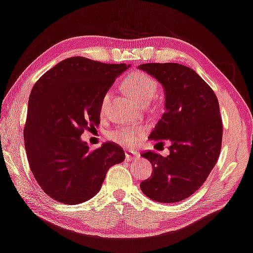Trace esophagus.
<instances>
[{
    "instance_id": "1",
    "label": "esophagus",
    "mask_w": 253,
    "mask_h": 253,
    "mask_svg": "<svg viewBox=\"0 0 253 253\" xmlns=\"http://www.w3.org/2000/svg\"><path fill=\"white\" fill-rule=\"evenodd\" d=\"M140 158V154L139 152L136 151H133V150H129L126 152V159L127 161H132V160H136Z\"/></svg>"
}]
</instances>
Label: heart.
Returning a JSON list of instances; mask_svg holds the SVG:
<instances>
[{
	"label": "heart",
	"instance_id": "b5f03b06",
	"mask_svg": "<svg viewBox=\"0 0 253 253\" xmlns=\"http://www.w3.org/2000/svg\"><path fill=\"white\" fill-rule=\"evenodd\" d=\"M123 87L132 98H134L141 105L148 104L157 93L156 82L146 74L140 72L132 73L130 76H127L123 82ZM107 99H109V93H106L102 99V111L105 109ZM143 133L144 126H124L110 132L109 138L112 141L122 146H133Z\"/></svg>",
	"mask_w": 253,
	"mask_h": 253
}]
</instances>
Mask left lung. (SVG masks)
<instances>
[{"label":"left lung","instance_id":"8db88e82","mask_svg":"<svg viewBox=\"0 0 253 253\" xmlns=\"http://www.w3.org/2000/svg\"><path fill=\"white\" fill-rule=\"evenodd\" d=\"M138 67L156 78L165 93V113L149 139L170 143L167 157L152 151L141 155L154 170L140 187L151 200L171 204L195 193L216 164L223 133L220 106L213 89L187 66L149 63Z\"/></svg>","mask_w":253,"mask_h":253}]
</instances>
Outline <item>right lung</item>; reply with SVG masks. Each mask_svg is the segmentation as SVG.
Returning a JSON list of instances; mask_svg holds the SVG:
<instances>
[{
	"instance_id": "obj_1",
	"label": "right lung",
	"mask_w": 253,
	"mask_h": 253,
	"mask_svg": "<svg viewBox=\"0 0 253 253\" xmlns=\"http://www.w3.org/2000/svg\"><path fill=\"white\" fill-rule=\"evenodd\" d=\"M129 67L70 57L33 86L24 146L37 183L53 200L68 205L90 200L110 167L126 158L123 149L113 142L90 151L81 135L98 126L103 97Z\"/></svg>"
}]
</instances>
